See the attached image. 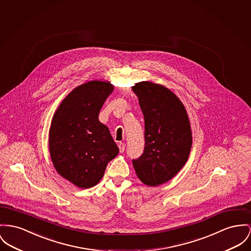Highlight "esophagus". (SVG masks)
Returning <instances> with one entry per match:
<instances>
[{
	"mask_svg": "<svg viewBox=\"0 0 251 251\" xmlns=\"http://www.w3.org/2000/svg\"><path fill=\"white\" fill-rule=\"evenodd\" d=\"M118 147H119V150H120V152H121V153L125 151V149H126V145H125L124 143H120V144L118 145Z\"/></svg>",
	"mask_w": 251,
	"mask_h": 251,
	"instance_id": "obj_1",
	"label": "esophagus"
}]
</instances>
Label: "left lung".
Wrapping results in <instances>:
<instances>
[{
	"mask_svg": "<svg viewBox=\"0 0 251 251\" xmlns=\"http://www.w3.org/2000/svg\"><path fill=\"white\" fill-rule=\"evenodd\" d=\"M145 118V150L133 160L138 178L156 186L172 179L186 163L192 133L183 102L166 86L140 82L132 86Z\"/></svg>",
	"mask_w": 251,
	"mask_h": 251,
	"instance_id": "8db88e82",
	"label": "left lung"
}]
</instances>
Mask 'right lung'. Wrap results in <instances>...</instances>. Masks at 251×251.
Wrapping results in <instances>:
<instances>
[{"mask_svg":"<svg viewBox=\"0 0 251 251\" xmlns=\"http://www.w3.org/2000/svg\"><path fill=\"white\" fill-rule=\"evenodd\" d=\"M114 87L90 81L74 88L54 113L50 153L56 171L80 188L98 184L119 153L109 129L99 121L100 108Z\"/></svg>","mask_w":251,"mask_h":251,"instance_id":"add662e5","label":"right lung"}]
</instances>
